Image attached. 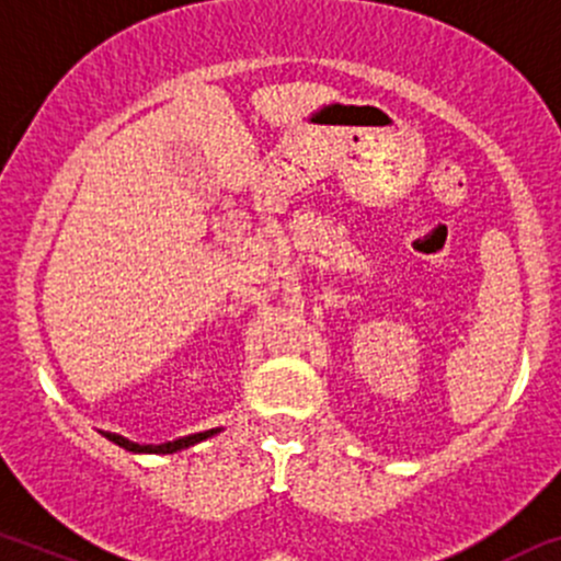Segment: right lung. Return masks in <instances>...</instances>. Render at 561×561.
Segmentation results:
<instances>
[{"label": "right lung", "mask_w": 561, "mask_h": 561, "mask_svg": "<svg viewBox=\"0 0 561 561\" xmlns=\"http://www.w3.org/2000/svg\"><path fill=\"white\" fill-rule=\"evenodd\" d=\"M215 434H220V428H210V431H205V434H191V436H183V439H175V442H164V445H146V447H140V445H133V442L122 439V436H111V434H108V442H114V445L125 447V450H130V453L172 455V453H181V450H186V447L196 445V442L207 439V436H215Z\"/></svg>", "instance_id": "obj_1"}]
</instances>
